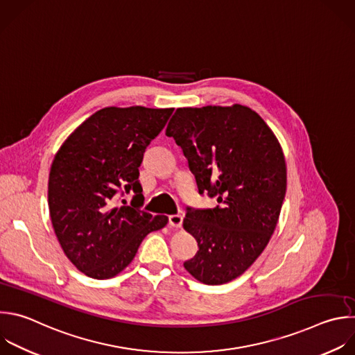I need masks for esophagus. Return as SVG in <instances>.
Returning <instances> with one entry per match:
<instances>
[{"instance_id": "34e87169", "label": "esophagus", "mask_w": 355, "mask_h": 355, "mask_svg": "<svg viewBox=\"0 0 355 355\" xmlns=\"http://www.w3.org/2000/svg\"><path fill=\"white\" fill-rule=\"evenodd\" d=\"M168 224L173 228H180L182 224V216L181 214H171L168 217Z\"/></svg>"}]
</instances>
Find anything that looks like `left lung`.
<instances>
[{
	"mask_svg": "<svg viewBox=\"0 0 355 355\" xmlns=\"http://www.w3.org/2000/svg\"><path fill=\"white\" fill-rule=\"evenodd\" d=\"M166 135L182 149L199 193L218 202L187 207L182 225L199 250L184 268L203 284L228 283L259 258L277 225L287 188L282 146L241 104L177 108Z\"/></svg>",
	"mask_w": 355,
	"mask_h": 355,
	"instance_id": "left-lung-1",
	"label": "left lung"
}]
</instances>
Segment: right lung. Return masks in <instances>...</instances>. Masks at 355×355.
Listing matches in <instances>:
<instances>
[{
    "label": "right lung",
    "instance_id": "obj_1",
    "mask_svg": "<svg viewBox=\"0 0 355 355\" xmlns=\"http://www.w3.org/2000/svg\"><path fill=\"white\" fill-rule=\"evenodd\" d=\"M174 108L105 107L61 145L49 177V209L57 240L72 265L97 280L121 273L146 235L168 217L141 210L139 166ZM134 190L128 207L118 191Z\"/></svg>",
    "mask_w": 355,
    "mask_h": 355
}]
</instances>
